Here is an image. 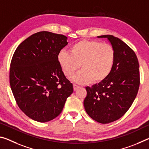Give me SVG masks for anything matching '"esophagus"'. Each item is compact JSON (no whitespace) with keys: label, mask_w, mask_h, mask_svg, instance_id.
Instances as JSON below:
<instances>
[{"label":"esophagus","mask_w":149,"mask_h":149,"mask_svg":"<svg viewBox=\"0 0 149 149\" xmlns=\"http://www.w3.org/2000/svg\"><path fill=\"white\" fill-rule=\"evenodd\" d=\"M78 88H79V86H77V85H75V84H74V91L77 90V89H78Z\"/></svg>","instance_id":"34e87169"}]
</instances>
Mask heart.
I'll use <instances>...</instances> for the list:
<instances>
[{
  "label": "heart",
  "instance_id": "b5f03b06",
  "mask_svg": "<svg viewBox=\"0 0 149 149\" xmlns=\"http://www.w3.org/2000/svg\"><path fill=\"white\" fill-rule=\"evenodd\" d=\"M70 54L60 51L58 63L67 77L82 70L74 81L79 84L104 81L111 72L115 61V50L111 45L96 40H81L72 45Z\"/></svg>",
  "mask_w": 149,
  "mask_h": 149
}]
</instances>
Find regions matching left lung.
<instances>
[{"instance_id": "obj_1", "label": "left lung", "mask_w": 149, "mask_h": 149, "mask_svg": "<svg viewBox=\"0 0 149 149\" xmlns=\"http://www.w3.org/2000/svg\"><path fill=\"white\" fill-rule=\"evenodd\" d=\"M98 38H107L115 50V61L107 79L86 87L84 105L89 117L105 124L121 118L133 104L139 91L140 74L137 57L128 45L112 35Z\"/></svg>"}]
</instances>
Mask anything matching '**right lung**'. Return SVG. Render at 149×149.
<instances>
[{
	"label": "right lung",
	"mask_w": 149,
	"mask_h": 149,
	"mask_svg": "<svg viewBox=\"0 0 149 149\" xmlns=\"http://www.w3.org/2000/svg\"><path fill=\"white\" fill-rule=\"evenodd\" d=\"M67 38L50 32L35 33L17 47L12 58L9 79L13 95L20 110L34 121L57 117L74 91L58 60Z\"/></svg>",
	"instance_id": "add662e5"
}]
</instances>
